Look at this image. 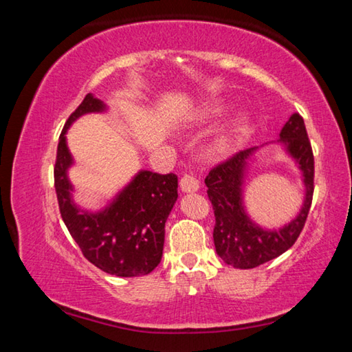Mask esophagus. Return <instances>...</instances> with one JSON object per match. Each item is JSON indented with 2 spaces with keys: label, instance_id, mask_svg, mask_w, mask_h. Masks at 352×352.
<instances>
[{
  "label": "esophagus",
  "instance_id": "esophagus-1",
  "mask_svg": "<svg viewBox=\"0 0 352 352\" xmlns=\"http://www.w3.org/2000/svg\"><path fill=\"white\" fill-rule=\"evenodd\" d=\"M180 188L183 192H195L200 188V182L194 175L184 174L180 180Z\"/></svg>",
  "mask_w": 352,
  "mask_h": 352
}]
</instances>
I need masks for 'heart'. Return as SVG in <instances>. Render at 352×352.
<instances>
[{"label": "heart", "mask_w": 352, "mask_h": 352, "mask_svg": "<svg viewBox=\"0 0 352 352\" xmlns=\"http://www.w3.org/2000/svg\"><path fill=\"white\" fill-rule=\"evenodd\" d=\"M222 111V109H216V110H212V113H220Z\"/></svg>", "instance_id": "obj_1"}]
</instances>
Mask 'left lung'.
I'll return each mask as SVG.
<instances>
[{
    "mask_svg": "<svg viewBox=\"0 0 352 352\" xmlns=\"http://www.w3.org/2000/svg\"><path fill=\"white\" fill-rule=\"evenodd\" d=\"M279 136L287 146V152L300 164L306 184V200L301 212L281 230H262L243 211V170L247 166V158L256 151V147L231 155L230 158L214 166L205 178L208 199L211 201L216 217L212 231L216 252L226 264L236 269H254L287 252L301 234L311 211L315 174L314 152L305 119L300 113H294L289 118Z\"/></svg>",
    "mask_w": 352,
    "mask_h": 352,
    "instance_id": "obj_1",
    "label": "left lung"
}]
</instances>
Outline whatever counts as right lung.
Wrapping results in <instances>:
<instances>
[{
    "label": "right lung",
    "mask_w": 352,
    "mask_h": 352,
    "mask_svg": "<svg viewBox=\"0 0 352 352\" xmlns=\"http://www.w3.org/2000/svg\"><path fill=\"white\" fill-rule=\"evenodd\" d=\"M104 109L102 100L87 94L65 122L54 166L58 210L69 234L93 265L116 276L147 275L162 261L164 223L178 197L177 175L141 170L109 208L96 214L79 211L69 195L73 188L67 169L73 158L65 133L79 116Z\"/></svg>",
    "instance_id": "add662e5"
}]
</instances>
